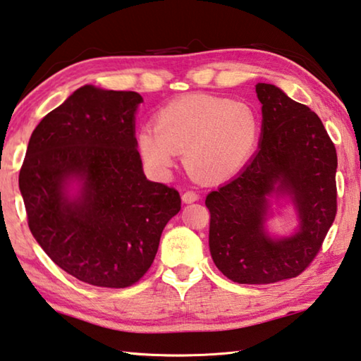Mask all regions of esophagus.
Wrapping results in <instances>:
<instances>
[{"label":"esophagus","instance_id":"esophagus-1","mask_svg":"<svg viewBox=\"0 0 361 361\" xmlns=\"http://www.w3.org/2000/svg\"><path fill=\"white\" fill-rule=\"evenodd\" d=\"M181 199L185 204H192L195 200H199V194L195 191H185L181 195Z\"/></svg>","mask_w":361,"mask_h":361}]
</instances>
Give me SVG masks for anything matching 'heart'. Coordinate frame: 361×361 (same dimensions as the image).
<instances>
[{
  "mask_svg": "<svg viewBox=\"0 0 361 361\" xmlns=\"http://www.w3.org/2000/svg\"><path fill=\"white\" fill-rule=\"evenodd\" d=\"M261 122L245 102L224 97L194 95L176 100L154 118V130H140L138 151L152 173L167 176L176 154L205 181H223L245 167L259 140Z\"/></svg>",
  "mask_w": 361,
  "mask_h": 361,
  "instance_id": "obj_1",
  "label": "heart"
}]
</instances>
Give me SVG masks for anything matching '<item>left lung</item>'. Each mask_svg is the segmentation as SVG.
Masks as SVG:
<instances>
[{
  "instance_id": "1",
  "label": "left lung",
  "mask_w": 361,
  "mask_h": 361,
  "mask_svg": "<svg viewBox=\"0 0 361 361\" xmlns=\"http://www.w3.org/2000/svg\"><path fill=\"white\" fill-rule=\"evenodd\" d=\"M262 124L256 154L205 199L213 262L232 282L276 283L301 274L336 216L338 156L319 116L274 84H256ZM272 197H286L300 224L286 238L265 229Z\"/></svg>"
}]
</instances>
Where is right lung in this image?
<instances>
[{"instance_id":"obj_1","label":"right lung","mask_w":361,"mask_h":361,"mask_svg":"<svg viewBox=\"0 0 361 361\" xmlns=\"http://www.w3.org/2000/svg\"><path fill=\"white\" fill-rule=\"evenodd\" d=\"M142 102L137 92L82 85L36 126L20 169L36 242L60 269L89 285L138 282L181 209L176 189L143 173L135 138Z\"/></svg>"}]
</instances>
